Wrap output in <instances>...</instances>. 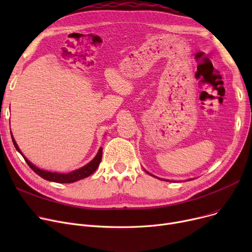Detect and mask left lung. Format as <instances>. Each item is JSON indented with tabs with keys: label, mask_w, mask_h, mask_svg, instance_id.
Listing matches in <instances>:
<instances>
[{
	"label": "left lung",
	"mask_w": 252,
	"mask_h": 252,
	"mask_svg": "<svg viewBox=\"0 0 252 252\" xmlns=\"http://www.w3.org/2000/svg\"><path fill=\"white\" fill-rule=\"evenodd\" d=\"M148 174H149V173H148ZM149 175H151V174H149ZM151 176H152V175H151ZM153 177H154V176H153Z\"/></svg>",
	"instance_id": "1"
}]
</instances>
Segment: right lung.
I'll return each instance as SVG.
<instances>
[{
    "mask_svg": "<svg viewBox=\"0 0 252 252\" xmlns=\"http://www.w3.org/2000/svg\"><path fill=\"white\" fill-rule=\"evenodd\" d=\"M12 141H13V144H14L16 150L18 152H20V150L17 146V144H16V142H15V140L13 137H12ZM20 154L22 155L21 152H20ZM23 158H24V160L26 161V163L30 165V167L34 171V173L36 175H38L39 177H42L45 180H48V181H51V182H56V183H73V182H76L78 180H82V179H85V178L91 176L98 168V166L101 162V159H102V148L99 149L96 157L91 162H89L87 165H85L81 168H78L76 170H73V171H71V173H68V174L50 173V171L39 169L36 166H34L32 162H30L28 159H26L24 156H23Z\"/></svg>",
    "mask_w": 252,
    "mask_h": 252,
    "instance_id": "add662e5",
    "label": "right lung"
}]
</instances>
